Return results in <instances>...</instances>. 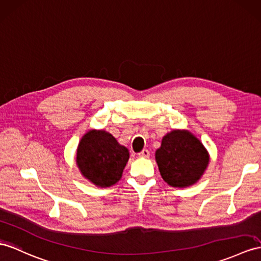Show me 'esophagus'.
Here are the masks:
<instances>
[{
    "instance_id": "1",
    "label": "esophagus",
    "mask_w": 261,
    "mask_h": 261,
    "mask_svg": "<svg viewBox=\"0 0 261 261\" xmlns=\"http://www.w3.org/2000/svg\"><path fill=\"white\" fill-rule=\"evenodd\" d=\"M139 157H149V150L148 149H143L141 152H138Z\"/></svg>"
}]
</instances>
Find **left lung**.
<instances>
[{"label":"left lung","instance_id":"1","mask_svg":"<svg viewBox=\"0 0 261 261\" xmlns=\"http://www.w3.org/2000/svg\"><path fill=\"white\" fill-rule=\"evenodd\" d=\"M163 179L173 187H187L198 180L209 162L202 144L188 130H173L156 150Z\"/></svg>","mask_w":261,"mask_h":261}]
</instances>
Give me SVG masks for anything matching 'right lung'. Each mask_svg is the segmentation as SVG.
I'll return each instance as SVG.
<instances>
[{
    "mask_svg": "<svg viewBox=\"0 0 261 261\" xmlns=\"http://www.w3.org/2000/svg\"><path fill=\"white\" fill-rule=\"evenodd\" d=\"M128 158V149L110 133L90 130L81 139L76 162L87 179L99 187H110L120 179Z\"/></svg>",
    "mask_w": 261,
    "mask_h": 261,
    "instance_id": "right-lung-1",
    "label": "right lung"
}]
</instances>
